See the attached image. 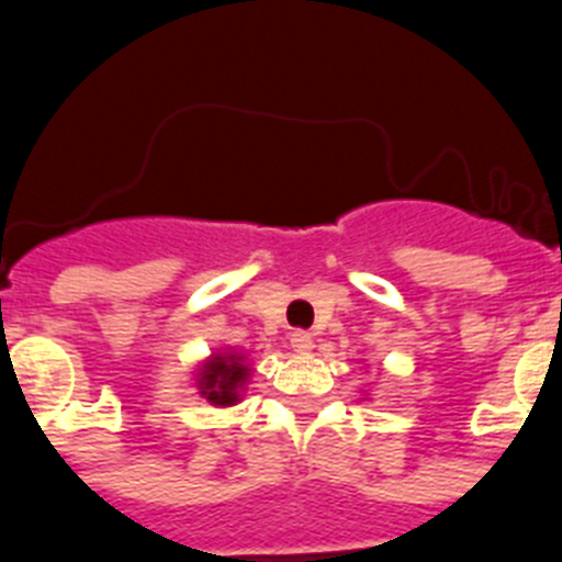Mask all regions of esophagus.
Returning <instances> with one entry per match:
<instances>
[{
	"label": "esophagus",
	"instance_id": "34e87169",
	"mask_svg": "<svg viewBox=\"0 0 562 562\" xmlns=\"http://www.w3.org/2000/svg\"><path fill=\"white\" fill-rule=\"evenodd\" d=\"M290 342L297 355H310V351L315 349V337H312L310 331H292Z\"/></svg>",
	"mask_w": 562,
	"mask_h": 562
}]
</instances>
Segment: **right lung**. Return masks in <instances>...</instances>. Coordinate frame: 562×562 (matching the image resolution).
<instances>
[{"instance_id": "obj_1", "label": "right lung", "mask_w": 562, "mask_h": 562, "mask_svg": "<svg viewBox=\"0 0 562 562\" xmlns=\"http://www.w3.org/2000/svg\"><path fill=\"white\" fill-rule=\"evenodd\" d=\"M250 362L236 349H216L207 360L200 362L193 374L196 391L213 408H231L241 402V391L250 382Z\"/></svg>"}]
</instances>
